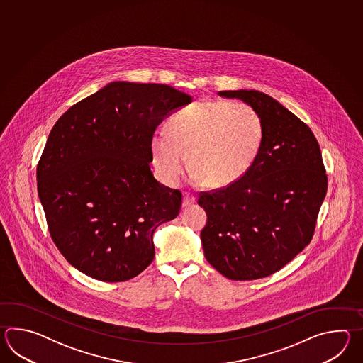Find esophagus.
<instances>
[{"instance_id":"34e87169","label":"esophagus","mask_w":363,"mask_h":363,"mask_svg":"<svg viewBox=\"0 0 363 363\" xmlns=\"http://www.w3.org/2000/svg\"><path fill=\"white\" fill-rule=\"evenodd\" d=\"M194 202H196V199L193 197L192 194L184 193V197H183V208H188V206H191Z\"/></svg>"}]
</instances>
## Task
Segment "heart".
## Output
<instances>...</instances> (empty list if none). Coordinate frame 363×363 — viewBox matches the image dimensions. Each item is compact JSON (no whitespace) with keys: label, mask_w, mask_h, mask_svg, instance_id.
I'll list each match as a JSON object with an SVG mask.
<instances>
[{"label":"heart","mask_w":363,"mask_h":363,"mask_svg":"<svg viewBox=\"0 0 363 363\" xmlns=\"http://www.w3.org/2000/svg\"><path fill=\"white\" fill-rule=\"evenodd\" d=\"M262 116L247 104L197 101L171 116L167 131L155 130L152 155L167 184L184 175L186 158L193 180L208 188L233 184L252 169L262 149Z\"/></svg>","instance_id":"b5f03b06"}]
</instances>
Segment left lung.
<instances>
[{"instance_id": "obj_1", "label": "left lung", "mask_w": 363, "mask_h": 363, "mask_svg": "<svg viewBox=\"0 0 363 363\" xmlns=\"http://www.w3.org/2000/svg\"><path fill=\"white\" fill-rule=\"evenodd\" d=\"M262 116L264 140L252 169L233 184L201 192L208 214L201 241L208 262L225 278L255 280L284 267L313 239L327 193L314 133L266 93L222 91Z\"/></svg>"}]
</instances>
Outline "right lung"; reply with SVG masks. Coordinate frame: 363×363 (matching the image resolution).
Instances as JSON below:
<instances>
[{
    "label": "right lung",
    "instance_id": "obj_1",
    "mask_svg": "<svg viewBox=\"0 0 363 363\" xmlns=\"http://www.w3.org/2000/svg\"><path fill=\"white\" fill-rule=\"evenodd\" d=\"M192 97L166 84L113 82L57 121L38 163L48 228L67 262L116 283L155 258L153 233L178 216L182 193L149 163L158 124Z\"/></svg>",
    "mask_w": 363,
    "mask_h": 363
}]
</instances>
